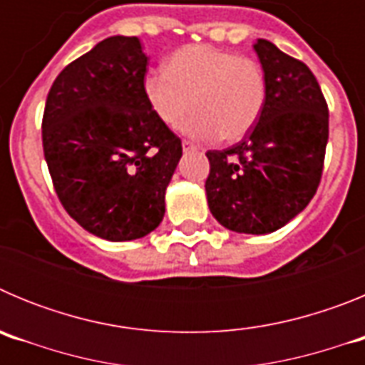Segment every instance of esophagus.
Returning <instances> with one entry per match:
<instances>
[{"label":"esophagus","mask_w":365,"mask_h":365,"mask_svg":"<svg viewBox=\"0 0 365 365\" xmlns=\"http://www.w3.org/2000/svg\"><path fill=\"white\" fill-rule=\"evenodd\" d=\"M182 150L185 151H193V150H197V146L193 143H190V140H182Z\"/></svg>","instance_id":"esophagus-1"}]
</instances>
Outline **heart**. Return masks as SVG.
I'll return each mask as SVG.
<instances>
[{"mask_svg":"<svg viewBox=\"0 0 365 365\" xmlns=\"http://www.w3.org/2000/svg\"><path fill=\"white\" fill-rule=\"evenodd\" d=\"M144 96L166 128H177L193 108L182 131L193 138L240 140L259 118L267 80L250 58L210 45H186L168 58L166 71L144 78Z\"/></svg>","mask_w":365,"mask_h":365,"instance_id":"1","label":"heart"}]
</instances>
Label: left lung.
I'll return each instance as SVG.
<instances>
[{"instance_id":"8db88e82","label":"left lung","mask_w":365,"mask_h":365,"mask_svg":"<svg viewBox=\"0 0 365 365\" xmlns=\"http://www.w3.org/2000/svg\"><path fill=\"white\" fill-rule=\"evenodd\" d=\"M267 80L256 125L235 146L208 151L206 199L222 227L270 234L294 219L320 185L329 109L314 74L272 41L254 43Z\"/></svg>"}]
</instances>
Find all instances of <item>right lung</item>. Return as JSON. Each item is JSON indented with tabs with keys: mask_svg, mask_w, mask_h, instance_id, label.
Instances as JSON below:
<instances>
[{
	"mask_svg": "<svg viewBox=\"0 0 365 365\" xmlns=\"http://www.w3.org/2000/svg\"><path fill=\"white\" fill-rule=\"evenodd\" d=\"M146 66L138 38L111 36L58 74L45 102L41 140L58 199L108 241L159 227L182 155L144 96Z\"/></svg>",
	"mask_w": 365,
	"mask_h": 365,
	"instance_id": "obj_1",
	"label": "right lung"
}]
</instances>
